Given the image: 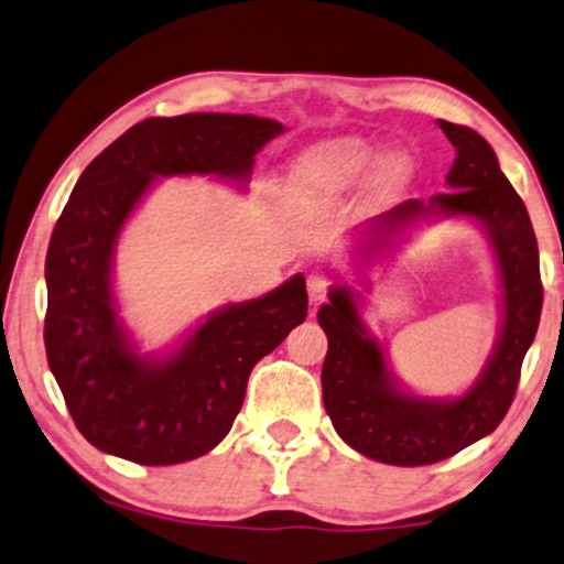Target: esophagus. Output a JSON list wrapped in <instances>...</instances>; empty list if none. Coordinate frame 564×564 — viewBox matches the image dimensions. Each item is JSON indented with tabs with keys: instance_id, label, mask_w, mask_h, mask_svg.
I'll use <instances>...</instances> for the list:
<instances>
[{
	"instance_id": "34e87169",
	"label": "esophagus",
	"mask_w": 564,
	"mask_h": 564,
	"mask_svg": "<svg viewBox=\"0 0 564 564\" xmlns=\"http://www.w3.org/2000/svg\"><path fill=\"white\" fill-rule=\"evenodd\" d=\"M306 291H310L312 302L317 304L327 296V281H325V278H319V275H312L310 281H306Z\"/></svg>"
}]
</instances>
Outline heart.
Instances as JSON below:
<instances>
[{
	"label": "heart",
	"instance_id": "obj_1",
	"mask_svg": "<svg viewBox=\"0 0 564 564\" xmlns=\"http://www.w3.org/2000/svg\"><path fill=\"white\" fill-rule=\"evenodd\" d=\"M377 160V147L364 139H333L306 149L291 167V185L306 204H327L352 191ZM412 162L404 152H389L379 160L373 183L392 193L408 183Z\"/></svg>",
	"mask_w": 564,
	"mask_h": 564
}]
</instances>
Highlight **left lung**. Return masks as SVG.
Segmentation results:
<instances>
[{"label":"left lung","instance_id":"8db88e82","mask_svg":"<svg viewBox=\"0 0 564 564\" xmlns=\"http://www.w3.org/2000/svg\"><path fill=\"white\" fill-rule=\"evenodd\" d=\"M456 147L446 183L452 191L431 200H404L366 227L364 252L392 242L397 229L423 216H467L490 237L502 286V327L498 345L475 384L456 400H431L402 392L387 366L384 348L373 340L348 286L329 289L319 306V327L327 335L322 366V400L345 444L369 459L423 467L459 454L500 425L516 397L521 364L534 343L542 317L539 247L521 195L500 172L492 147L467 126L438 120Z\"/></svg>","mask_w":564,"mask_h":564}]
</instances>
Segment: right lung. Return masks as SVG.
<instances>
[{
  "label": "right lung",
  "mask_w": 564,
  "mask_h": 564,
  "mask_svg": "<svg viewBox=\"0 0 564 564\" xmlns=\"http://www.w3.org/2000/svg\"><path fill=\"white\" fill-rule=\"evenodd\" d=\"M278 120L235 112L147 118L95 156L58 216L46 254L43 340L74 423L105 454L147 467L198 459L231 431L254 364L306 319L302 273L260 299L229 304L167 358L139 356L112 299L123 224L170 175L247 183Z\"/></svg>",
  "instance_id": "add662e5"
}]
</instances>
